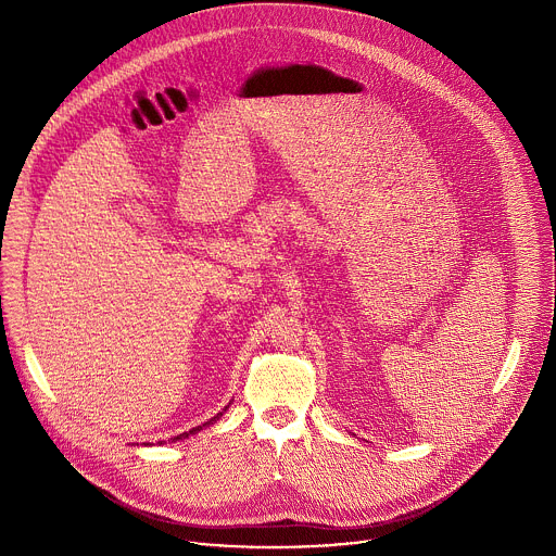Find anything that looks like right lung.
<instances>
[{
    "instance_id": "obj_1",
    "label": "right lung",
    "mask_w": 556,
    "mask_h": 556,
    "mask_svg": "<svg viewBox=\"0 0 556 556\" xmlns=\"http://www.w3.org/2000/svg\"><path fill=\"white\" fill-rule=\"evenodd\" d=\"M213 420H215V418H213ZM200 429H202V427H195V429H191L189 433H180V435H178V438H174V440H180V438H189L191 433H195V431H200Z\"/></svg>"
}]
</instances>
